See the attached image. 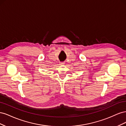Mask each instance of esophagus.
<instances>
[{
	"label": "esophagus",
	"mask_w": 126,
	"mask_h": 126,
	"mask_svg": "<svg viewBox=\"0 0 126 126\" xmlns=\"http://www.w3.org/2000/svg\"><path fill=\"white\" fill-rule=\"evenodd\" d=\"M63 64H64V62H61L59 63V65H63Z\"/></svg>",
	"instance_id": "34e87169"
}]
</instances>
